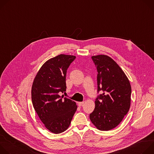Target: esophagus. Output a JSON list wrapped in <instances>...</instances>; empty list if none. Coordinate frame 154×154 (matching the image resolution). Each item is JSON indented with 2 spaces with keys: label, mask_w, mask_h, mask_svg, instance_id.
Masks as SVG:
<instances>
[{
  "label": "esophagus",
  "mask_w": 154,
  "mask_h": 154,
  "mask_svg": "<svg viewBox=\"0 0 154 154\" xmlns=\"http://www.w3.org/2000/svg\"><path fill=\"white\" fill-rule=\"evenodd\" d=\"M77 103H78L79 106H81L84 103V102H77Z\"/></svg>",
  "instance_id": "34e87169"
}]
</instances>
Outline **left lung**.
Masks as SVG:
<instances>
[{
    "label": "left lung",
    "instance_id": "1",
    "mask_svg": "<svg viewBox=\"0 0 154 154\" xmlns=\"http://www.w3.org/2000/svg\"><path fill=\"white\" fill-rule=\"evenodd\" d=\"M97 70V91H102L95 100V108L90 115L94 126L108 131L118 125L128 113L131 88L128 79L111 58L105 55L91 57Z\"/></svg>",
    "mask_w": 154,
    "mask_h": 154
}]
</instances>
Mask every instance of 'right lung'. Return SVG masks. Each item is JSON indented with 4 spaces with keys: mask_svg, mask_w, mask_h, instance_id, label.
Returning <instances> with one entry per match:
<instances>
[{
    "mask_svg": "<svg viewBox=\"0 0 154 154\" xmlns=\"http://www.w3.org/2000/svg\"><path fill=\"white\" fill-rule=\"evenodd\" d=\"M75 56L60 54L42 64L32 86L33 106L40 120L52 133L63 132L77 110L76 103L59 93L66 90V75Z\"/></svg>",
    "mask_w": 154,
    "mask_h": 154,
    "instance_id": "1",
    "label": "right lung"
}]
</instances>
